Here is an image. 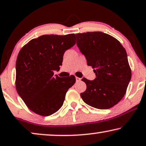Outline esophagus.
<instances>
[{
	"label": "esophagus",
	"instance_id": "obj_1",
	"mask_svg": "<svg viewBox=\"0 0 146 146\" xmlns=\"http://www.w3.org/2000/svg\"><path fill=\"white\" fill-rule=\"evenodd\" d=\"M76 82H80V80H81V78H80L78 77H76Z\"/></svg>",
	"mask_w": 146,
	"mask_h": 146
}]
</instances>
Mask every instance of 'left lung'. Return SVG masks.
I'll use <instances>...</instances> for the list:
<instances>
[{"label":"left lung","mask_w":146,"mask_h":146,"mask_svg":"<svg viewBox=\"0 0 146 146\" xmlns=\"http://www.w3.org/2000/svg\"><path fill=\"white\" fill-rule=\"evenodd\" d=\"M76 36L78 47L96 75L94 80L82 78L87 88L80 94L81 98L95 108H111L123 98L131 80L125 48L115 37L100 31Z\"/></svg>","instance_id":"1"}]
</instances>
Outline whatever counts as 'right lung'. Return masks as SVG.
<instances>
[{"label":"right lung","instance_id":"right-lung-1","mask_svg":"<svg viewBox=\"0 0 146 146\" xmlns=\"http://www.w3.org/2000/svg\"><path fill=\"white\" fill-rule=\"evenodd\" d=\"M75 43L74 33L44 35L31 39L19 52L16 63L17 92L35 113L49 116L60 109L65 96L76 82L74 76L54 75L62 65L63 55Z\"/></svg>","mask_w":146,"mask_h":146}]
</instances>
